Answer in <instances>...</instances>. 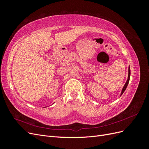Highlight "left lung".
<instances>
[{"instance_id": "left-lung-1", "label": "left lung", "mask_w": 149, "mask_h": 149, "mask_svg": "<svg viewBox=\"0 0 149 149\" xmlns=\"http://www.w3.org/2000/svg\"><path fill=\"white\" fill-rule=\"evenodd\" d=\"M130 66L129 67V74H128V78H127V81H126V83H125L124 87L123 88V90H122V92H121V94H120V96L122 95L124 93V92L125 91V90L126 89V88H127V85L129 84V80H130Z\"/></svg>"}]
</instances>
